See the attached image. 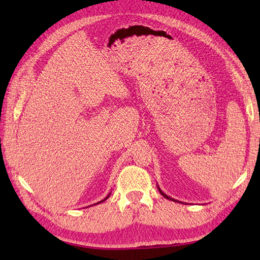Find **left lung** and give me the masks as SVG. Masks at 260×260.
<instances>
[{
  "label": "left lung",
  "mask_w": 260,
  "mask_h": 260,
  "mask_svg": "<svg viewBox=\"0 0 260 260\" xmlns=\"http://www.w3.org/2000/svg\"><path fill=\"white\" fill-rule=\"evenodd\" d=\"M158 190H159V192L161 193V195H162V196H164V197H165V199H167V200H171V201H174V202H178V201H175V200H173V199H171V197H169V196H167V195H166V193H164V192H162V191L160 190V189H159V187H158Z\"/></svg>",
  "instance_id": "1"
}]
</instances>
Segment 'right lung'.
I'll list each match as a JSON object with an SVG mask.
<instances>
[{
  "mask_svg": "<svg viewBox=\"0 0 260 260\" xmlns=\"http://www.w3.org/2000/svg\"><path fill=\"white\" fill-rule=\"evenodd\" d=\"M109 196H110V193H109V195H108V196H107V197H105V199H104V200H103V201H101V202H99V203H102V202H104V201H105V200H108V199H109ZM99 203H98V204H99Z\"/></svg>",
  "mask_w": 260,
  "mask_h": 260,
  "instance_id": "add662e5",
  "label": "right lung"
}]
</instances>
